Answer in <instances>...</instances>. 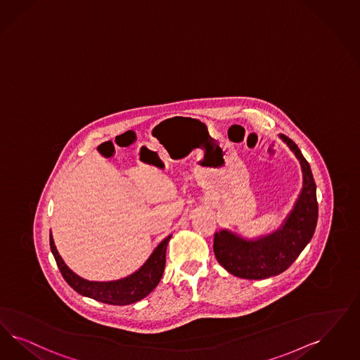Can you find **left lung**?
Instances as JSON below:
<instances>
[{"label": "left lung", "instance_id": "8db88e82", "mask_svg": "<svg viewBox=\"0 0 360 360\" xmlns=\"http://www.w3.org/2000/svg\"><path fill=\"white\" fill-rule=\"evenodd\" d=\"M281 136L295 153L303 172L302 193L283 227L259 240H245L224 230L214 234L217 261L243 279H266L285 271L310 242L318 222L316 185L310 165L292 139Z\"/></svg>", "mask_w": 360, "mask_h": 360}]
</instances>
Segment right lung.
Masks as SVG:
<instances>
[{
	"label": "right lung",
	"instance_id": "obj_1",
	"mask_svg": "<svg viewBox=\"0 0 360 360\" xmlns=\"http://www.w3.org/2000/svg\"><path fill=\"white\" fill-rule=\"evenodd\" d=\"M172 236L165 238L154 250L148 262L133 275L115 282H89L75 275L60 257L50 236V248L63 274V279L72 288L84 297H91L102 303L114 306H126L148 297L161 281L166 264V248Z\"/></svg>",
	"mask_w": 360,
	"mask_h": 360
}]
</instances>
